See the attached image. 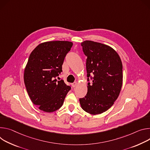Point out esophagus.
Listing matches in <instances>:
<instances>
[{"label": "esophagus", "mask_w": 150, "mask_h": 150, "mask_svg": "<svg viewBox=\"0 0 150 150\" xmlns=\"http://www.w3.org/2000/svg\"><path fill=\"white\" fill-rule=\"evenodd\" d=\"M77 83L76 81H75V82L71 84V86H72L73 88H75L77 86Z\"/></svg>", "instance_id": "34e87169"}]
</instances>
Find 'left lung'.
I'll list each match as a JSON object with an SVG mask.
<instances>
[{
    "mask_svg": "<svg viewBox=\"0 0 150 150\" xmlns=\"http://www.w3.org/2000/svg\"><path fill=\"white\" fill-rule=\"evenodd\" d=\"M86 59L87 77L93 74L92 83L88 84V92L79 101L82 109L93 114L108 110L117 99L123 83L121 59L111 47L91 40L81 43Z\"/></svg>",
    "mask_w": 150,
    "mask_h": 150,
    "instance_id": "8db88e82",
    "label": "left lung"
}]
</instances>
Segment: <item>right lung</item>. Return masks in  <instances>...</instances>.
Segmentation results:
<instances>
[{
    "label": "right lung",
    "instance_id": "right-lung-1",
    "mask_svg": "<svg viewBox=\"0 0 150 150\" xmlns=\"http://www.w3.org/2000/svg\"><path fill=\"white\" fill-rule=\"evenodd\" d=\"M73 43L51 41L39 44L31 52L24 69V81L32 103L45 112L60 108L71 88L55 78L62 71L64 58Z\"/></svg>",
    "mask_w": 150,
    "mask_h": 150
}]
</instances>
